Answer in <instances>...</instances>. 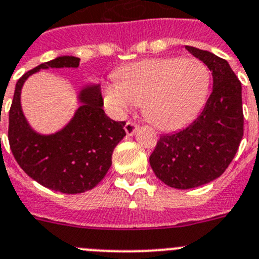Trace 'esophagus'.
<instances>
[{
    "instance_id": "obj_1",
    "label": "esophagus",
    "mask_w": 259,
    "mask_h": 259,
    "mask_svg": "<svg viewBox=\"0 0 259 259\" xmlns=\"http://www.w3.org/2000/svg\"><path fill=\"white\" fill-rule=\"evenodd\" d=\"M124 129H125V132H126L127 135H133L135 133V130H137V124H135V122H133V121H127L126 124H125Z\"/></svg>"
}]
</instances>
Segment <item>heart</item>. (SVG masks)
<instances>
[{
    "instance_id": "1",
    "label": "heart",
    "mask_w": 259,
    "mask_h": 259,
    "mask_svg": "<svg viewBox=\"0 0 259 259\" xmlns=\"http://www.w3.org/2000/svg\"><path fill=\"white\" fill-rule=\"evenodd\" d=\"M116 81L104 85V103L122 117L138 103L147 120L162 130H177L195 117L208 94L210 73L196 58H157L122 66Z\"/></svg>"
}]
</instances>
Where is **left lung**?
Segmentation results:
<instances>
[{"label":"left lung","mask_w":259,"mask_h":259,"mask_svg":"<svg viewBox=\"0 0 259 259\" xmlns=\"http://www.w3.org/2000/svg\"><path fill=\"white\" fill-rule=\"evenodd\" d=\"M186 49L210 69L213 90L199 117L181 132L161 135L150 156L156 177L178 190L199 187L222 176L244 134L241 82L227 60L210 51Z\"/></svg>","instance_id":"8db88e82"}]
</instances>
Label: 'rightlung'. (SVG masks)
<instances>
[{"label":"right lung","mask_w":259,"mask_h":259,"mask_svg":"<svg viewBox=\"0 0 259 259\" xmlns=\"http://www.w3.org/2000/svg\"><path fill=\"white\" fill-rule=\"evenodd\" d=\"M80 59L59 57L28 71L18 80L9 111V143L16 162L44 187L62 193L94 188L112 164V152L124 138L125 121L104 113L101 86H88L80 94L82 106L60 132L41 135L31 129L20 107V92L32 73L48 68H76Z\"/></svg>","instance_id":"add662e5"}]
</instances>
